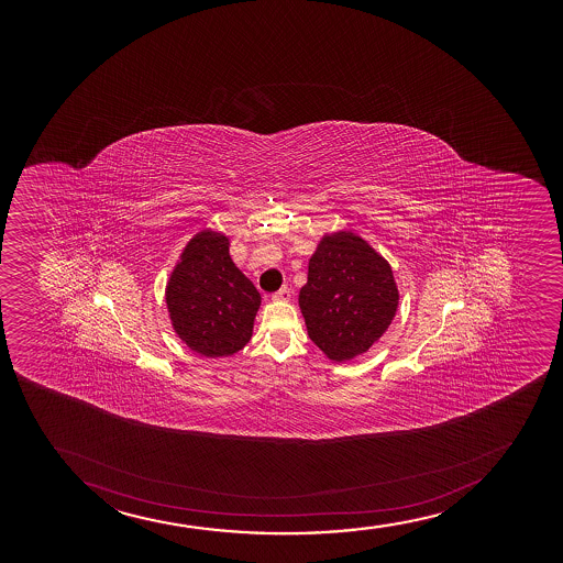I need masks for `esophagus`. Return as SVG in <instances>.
Returning a JSON list of instances; mask_svg holds the SVG:
<instances>
[{
	"label": "esophagus",
	"instance_id": "esophagus-1",
	"mask_svg": "<svg viewBox=\"0 0 563 563\" xmlns=\"http://www.w3.org/2000/svg\"><path fill=\"white\" fill-rule=\"evenodd\" d=\"M272 300H276V302H289V300H291V289H287V287L279 289L278 292L272 295Z\"/></svg>",
	"mask_w": 563,
	"mask_h": 563
}]
</instances>
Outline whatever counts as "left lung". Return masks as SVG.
Here are the masks:
<instances>
[{
    "label": "left lung",
    "mask_w": 563,
    "mask_h": 563,
    "mask_svg": "<svg viewBox=\"0 0 563 563\" xmlns=\"http://www.w3.org/2000/svg\"><path fill=\"white\" fill-rule=\"evenodd\" d=\"M398 302L393 268L361 234L321 236L298 306L308 336L327 358L345 362L366 353L387 332Z\"/></svg>",
    "instance_id": "left-lung-1"
}]
</instances>
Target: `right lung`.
I'll return each instance as SVG.
<instances>
[{"mask_svg": "<svg viewBox=\"0 0 563 563\" xmlns=\"http://www.w3.org/2000/svg\"><path fill=\"white\" fill-rule=\"evenodd\" d=\"M229 247L225 233L202 229L181 250L165 287L176 336L207 358L244 350L261 306V295L234 265Z\"/></svg>", "mask_w": 563, "mask_h": 563, "instance_id": "right-lung-1", "label": "right lung"}]
</instances>
